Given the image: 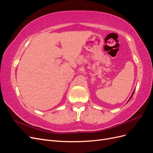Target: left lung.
Segmentation results:
<instances>
[{
	"label": "left lung",
	"mask_w": 153,
	"mask_h": 153,
	"mask_svg": "<svg viewBox=\"0 0 153 153\" xmlns=\"http://www.w3.org/2000/svg\"><path fill=\"white\" fill-rule=\"evenodd\" d=\"M133 93H134V92H133ZM131 97H132V96H131ZM131 98H130V99L131 98Z\"/></svg>",
	"instance_id": "1"
}]
</instances>
